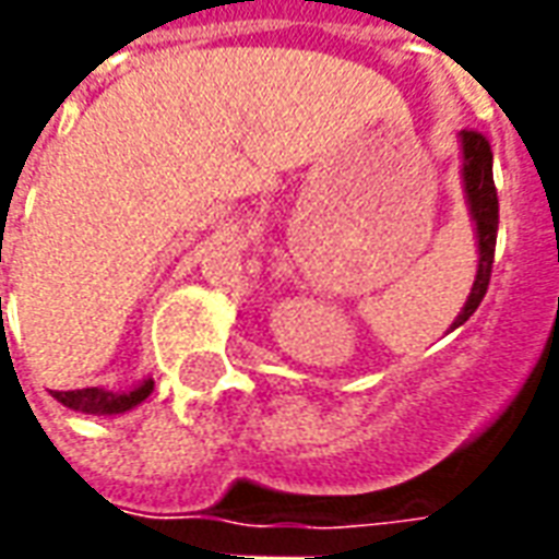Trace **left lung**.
<instances>
[{
	"mask_svg": "<svg viewBox=\"0 0 559 559\" xmlns=\"http://www.w3.org/2000/svg\"><path fill=\"white\" fill-rule=\"evenodd\" d=\"M461 148H464V191H467L469 215L476 224V239H479V269H476V281L467 296L464 311L455 317L452 329L467 323L473 311L488 293V281H491L493 266V248H497V224H500V203H497V188H493V152L491 143L485 134L464 128L461 131Z\"/></svg>",
	"mask_w": 559,
	"mask_h": 559,
	"instance_id": "left-lung-1",
	"label": "left lung"
}]
</instances>
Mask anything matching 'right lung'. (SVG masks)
Masks as SVG:
<instances>
[{
	"label": "right lung",
	"mask_w": 559,
	"mask_h": 559,
	"mask_svg": "<svg viewBox=\"0 0 559 559\" xmlns=\"http://www.w3.org/2000/svg\"><path fill=\"white\" fill-rule=\"evenodd\" d=\"M155 389L152 380H143L140 386H134L131 392H107V389H71V392H53V399L59 404H66L71 411L92 413V416H116V413H126L131 407H138L140 401L148 399V392Z\"/></svg>",
	"instance_id": "right-lung-1"
}]
</instances>
